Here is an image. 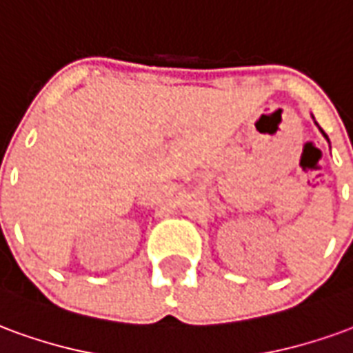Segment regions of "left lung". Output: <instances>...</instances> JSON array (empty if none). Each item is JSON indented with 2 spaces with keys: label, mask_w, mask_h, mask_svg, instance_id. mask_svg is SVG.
<instances>
[{
  "label": "left lung",
  "mask_w": 353,
  "mask_h": 353,
  "mask_svg": "<svg viewBox=\"0 0 353 353\" xmlns=\"http://www.w3.org/2000/svg\"><path fill=\"white\" fill-rule=\"evenodd\" d=\"M321 132H323V130H321ZM323 136H325V132H323ZM325 138H327V136H325Z\"/></svg>",
  "instance_id": "1"
}]
</instances>
